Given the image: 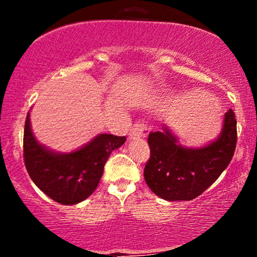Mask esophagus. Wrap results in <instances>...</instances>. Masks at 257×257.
<instances>
[{
  "label": "esophagus",
  "mask_w": 257,
  "mask_h": 257,
  "mask_svg": "<svg viewBox=\"0 0 257 257\" xmlns=\"http://www.w3.org/2000/svg\"><path fill=\"white\" fill-rule=\"evenodd\" d=\"M149 134V128H147L146 124L144 123H137L131 128L129 131V139H138L146 137Z\"/></svg>",
  "instance_id": "34e87169"
}]
</instances>
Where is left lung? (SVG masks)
Instances as JSON below:
<instances>
[{
	"label": "left lung",
	"instance_id": "8db88e82",
	"mask_svg": "<svg viewBox=\"0 0 257 257\" xmlns=\"http://www.w3.org/2000/svg\"><path fill=\"white\" fill-rule=\"evenodd\" d=\"M150 133V159L144 169L146 184L161 198L176 202L202 194L228 167L237 145V119L231 108L225 113L221 134L199 149L178 143L167 125Z\"/></svg>",
	"mask_w": 257,
	"mask_h": 257
}]
</instances>
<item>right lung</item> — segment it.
<instances>
[{
	"label": "right lung",
	"mask_w": 257,
	"mask_h": 257,
	"mask_svg": "<svg viewBox=\"0 0 257 257\" xmlns=\"http://www.w3.org/2000/svg\"><path fill=\"white\" fill-rule=\"evenodd\" d=\"M124 143L125 137L100 134L77 151L53 152L34 137L29 112L24 129L25 167L35 185L53 200L77 204L95 191L111 152Z\"/></svg>",
	"instance_id": "obj_1"
}]
</instances>
